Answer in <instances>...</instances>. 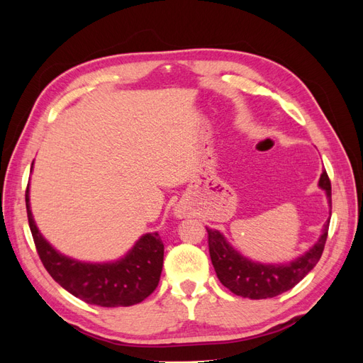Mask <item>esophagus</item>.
<instances>
[{"instance_id": "1", "label": "esophagus", "mask_w": 363, "mask_h": 363, "mask_svg": "<svg viewBox=\"0 0 363 363\" xmlns=\"http://www.w3.org/2000/svg\"><path fill=\"white\" fill-rule=\"evenodd\" d=\"M179 216H182V215H179Z\"/></svg>"}]
</instances>
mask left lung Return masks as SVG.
<instances>
[{
	"label": "left lung",
	"mask_w": 363,
	"mask_h": 363,
	"mask_svg": "<svg viewBox=\"0 0 363 363\" xmlns=\"http://www.w3.org/2000/svg\"><path fill=\"white\" fill-rule=\"evenodd\" d=\"M318 186L325 192L328 207L332 213V184L324 171ZM330 219L323 227L320 239L304 255L284 263H260L251 260L233 248L225 236L215 228H208V252L216 276L227 289L235 295L251 300L272 298L292 289L300 283L321 259Z\"/></svg>",
	"instance_id": "8db88e82"
}]
</instances>
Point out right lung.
<instances>
[{"label": "right lung", "instance_id": "add662e5", "mask_svg": "<svg viewBox=\"0 0 363 363\" xmlns=\"http://www.w3.org/2000/svg\"><path fill=\"white\" fill-rule=\"evenodd\" d=\"M31 163V171H33ZM27 216L38 255L50 276L63 289L87 304L127 307L144 301L157 288L163 267V242L157 232L142 235L123 257L111 262H83L62 255L42 236L26 192Z\"/></svg>", "mask_w": 363, "mask_h": 363}]
</instances>
